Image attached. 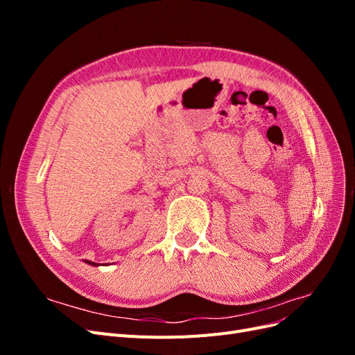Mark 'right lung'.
<instances>
[{
  "label": "right lung",
  "instance_id": "obj_1",
  "mask_svg": "<svg viewBox=\"0 0 355 355\" xmlns=\"http://www.w3.org/2000/svg\"><path fill=\"white\" fill-rule=\"evenodd\" d=\"M87 263H90V265H93V266H98V265H101V263H96V262H92V261H85Z\"/></svg>",
  "mask_w": 355,
  "mask_h": 355
}]
</instances>
